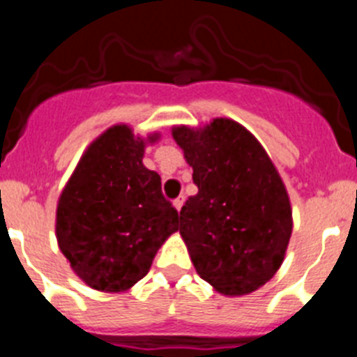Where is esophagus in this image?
<instances>
[{"mask_svg": "<svg viewBox=\"0 0 357 357\" xmlns=\"http://www.w3.org/2000/svg\"><path fill=\"white\" fill-rule=\"evenodd\" d=\"M184 200H185L184 197H178V198H175V200H173V206H175L176 211L182 209V206H184Z\"/></svg>", "mask_w": 357, "mask_h": 357, "instance_id": "34e87169", "label": "esophagus"}]
</instances>
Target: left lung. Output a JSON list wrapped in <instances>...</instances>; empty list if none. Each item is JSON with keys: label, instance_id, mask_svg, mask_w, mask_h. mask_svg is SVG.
<instances>
[{"label": "left lung", "instance_id": "obj_1", "mask_svg": "<svg viewBox=\"0 0 357 357\" xmlns=\"http://www.w3.org/2000/svg\"><path fill=\"white\" fill-rule=\"evenodd\" d=\"M198 193L181 211L198 275L223 295H247L275 275L291 236L284 184L257 139L232 119L173 130Z\"/></svg>", "mask_w": 357, "mask_h": 357}]
</instances>
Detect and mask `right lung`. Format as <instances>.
<instances>
[{"mask_svg": "<svg viewBox=\"0 0 357 357\" xmlns=\"http://www.w3.org/2000/svg\"><path fill=\"white\" fill-rule=\"evenodd\" d=\"M153 139V137H151ZM144 141L116 125L87 148L56 207V239L78 277L100 291L143 279L178 230V213L144 168Z\"/></svg>", "mask_w": 357, "mask_h": 357, "instance_id": "1", "label": "right lung"}]
</instances>
